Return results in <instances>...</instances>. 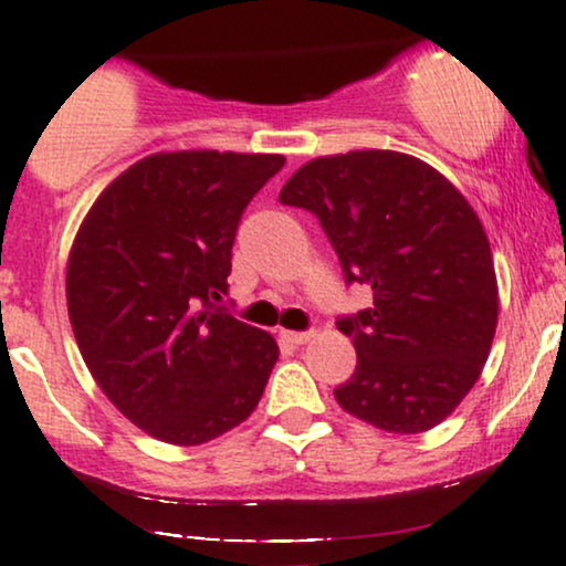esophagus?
<instances>
[{
    "mask_svg": "<svg viewBox=\"0 0 566 566\" xmlns=\"http://www.w3.org/2000/svg\"><path fill=\"white\" fill-rule=\"evenodd\" d=\"M310 337H313V332H291V329L281 332V339L289 345H305L310 343Z\"/></svg>",
    "mask_w": 566,
    "mask_h": 566,
    "instance_id": "esophagus-1",
    "label": "esophagus"
}]
</instances>
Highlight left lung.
Segmentation results:
<instances>
[{
  "instance_id": "8db88e82",
  "label": "left lung",
  "mask_w": 566,
  "mask_h": 566,
  "mask_svg": "<svg viewBox=\"0 0 566 566\" xmlns=\"http://www.w3.org/2000/svg\"><path fill=\"white\" fill-rule=\"evenodd\" d=\"M337 251L373 307L339 318L356 373L339 407L394 434L429 431L475 386L500 318L494 259L478 212L446 175L399 150H350L302 164L281 191Z\"/></svg>"
}]
</instances>
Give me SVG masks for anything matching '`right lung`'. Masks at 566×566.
Returning a JSON list of instances; mask_svg holds the SVG:
<instances>
[{
	"instance_id": "1",
	"label": "right lung",
	"mask_w": 566,
	"mask_h": 566,
	"mask_svg": "<svg viewBox=\"0 0 566 566\" xmlns=\"http://www.w3.org/2000/svg\"><path fill=\"white\" fill-rule=\"evenodd\" d=\"M281 154L167 150L118 175L66 259V310L105 397L169 446H202L256 410L277 343L218 310L242 210Z\"/></svg>"
}]
</instances>
